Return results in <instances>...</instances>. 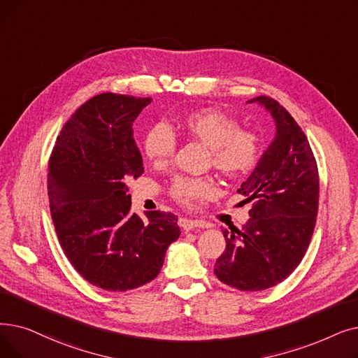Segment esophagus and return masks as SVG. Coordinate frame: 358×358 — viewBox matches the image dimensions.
<instances>
[{
    "mask_svg": "<svg viewBox=\"0 0 358 358\" xmlns=\"http://www.w3.org/2000/svg\"><path fill=\"white\" fill-rule=\"evenodd\" d=\"M180 227L184 229V231H192L193 228H197V227H206L203 222H199V221H193V220H187V217H180L178 221Z\"/></svg>",
    "mask_w": 358,
    "mask_h": 358,
    "instance_id": "esophagus-1",
    "label": "esophagus"
}]
</instances>
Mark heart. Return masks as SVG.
<instances>
[{"label": "heart", "instance_id": "obj_1", "mask_svg": "<svg viewBox=\"0 0 358 358\" xmlns=\"http://www.w3.org/2000/svg\"><path fill=\"white\" fill-rule=\"evenodd\" d=\"M181 131L209 148L212 165L229 178H243L256 168L260 159L259 137L241 130L238 122L224 113L205 108L180 121ZM143 153L153 165H166L176 152V137L162 124L152 127L143 138ZM215 193L209 178L176 177L169 194L185 208H197Z\"/></svg>", "mask_w": 358, "mask_h": 358}]
</instances>
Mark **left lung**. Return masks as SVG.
Wrapping results in <instances>:
<instances>
[{"instance_id": "8db88e82", "label": "left lung", "mask_w": 358, "mask_h": 358, "mask_svg": "<svg viewBox=\"0 0 358 358\" xmlns=\"http://www.w3.org/2000/svg\"><path fill=\"white\" fill-rule=\"evenodd\" d=\"M253 102L271 113L276 134L237 190L253 201L250 220L241 229H222L227 247L213 269L240 291L266 289L292 273L312 240L319 208L317 164L304 131L275 99L247 101Z\"/></svg>"}]
</instances>
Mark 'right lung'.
<instances>
[{"label":"right lung","instance_id":"obj_1","mask_svg":"<svg viewBox=\"0 0 358 358\" xmlns=\"http://www.w3.org/2000/svg\"><path fill=\"white\" fill-rule=\"evenodd\" d=\"M150 98L102 93L85 102L57 137L48 196L58 241L87 282L124 292L158 276L180 237L177 216L131 213L127 181L143 174L133 122Z\"/></svg>","mask_w":358,"mask_h":358}]
</instances>
